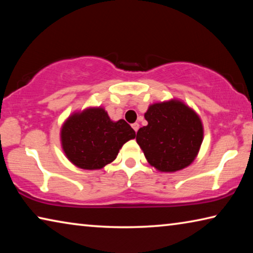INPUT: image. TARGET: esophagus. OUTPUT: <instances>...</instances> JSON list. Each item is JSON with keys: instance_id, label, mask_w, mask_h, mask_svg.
Masks as SVG:
<instances>
[{"instance_id": "34e87169", "label": "esophagus", "mask_w": 253, "mask_h": 253, "mask_svg": "<svg viewBox=\"0 0 253 253\" xmlns=\"http://www.w3.org/2000/svg\"><path fill=\"white\" fill-rule=\"evenodd\" d=\"M131 127H132V129L135 130V132H137V130H138V128H139V124L138 123H134L131 125Z\"/></svg>"}]
</instances>
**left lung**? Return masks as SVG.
<instances>
[{
  "label": "left lung",
  "instance_id": "left-lung-1",
  "mask_svg": "<svg viewBox=\"0 0 253 253\" xmlns=\"http://www.w3.org/2000/svg\"><path fill=\"white\" fill-rule=\"evenodd\" d=\"M147 125L139 128L136 142L152 168L174 173L190 166L199 155L204 127L199 114L177 98L148 106Z\"/></svg>",
  "mask_w": 253,
  "mask_h": 253
}]
</instances>
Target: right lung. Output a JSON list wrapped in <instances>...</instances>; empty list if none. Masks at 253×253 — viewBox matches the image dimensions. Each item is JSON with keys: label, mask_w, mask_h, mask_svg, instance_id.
Segmentation results:
<instances>
[{"label": "right lung", "mask_w": 253, "mask_h": 253, "mask_svg": "<svg viewBox=\"0 0 253 253\" xmlns=\"http://www.w3.org/2000/svg\"><path fill=\"white\" fill-rule=\"evenodd\" d=\"M135 130L124 121H111L101 106L74 111L60 129L66 157L83 169H101L117 157L123 145L135 138Z\"/></svg>", "instance_id": "right-lung-1"}]
</instances>
